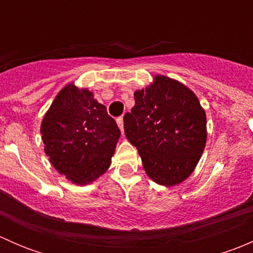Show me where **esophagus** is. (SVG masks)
<instances>
[{"mask_svg": "<svg viewBox=\"0 0 253 253\" xmlns=\"http://www.w3.org/2000/svg\"><path fill=\"white\" fill-rule=\"evenodd\" d=\"M116 122H117V126H119V128L121 129V132L122 133H124V117H119V119L116 120Z\"/></svg>", "mask_w": 253, "mask_h": 253, "instance_id": "34e87169", "label": "esophagus"}]
</instances>
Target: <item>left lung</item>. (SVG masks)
<instances>
[{"label":"left lung","mask_w":253,"mask_h":253,"mask_svg":"<svg viewBox=\"0 0 253 253\" xmlns=\"http://www.w3.org/2000/svg\"><path fill=\"white\" fill-rule=\"evenodd\" d=\"M125 134L137 147L143 168L154 182L175 186L198 164L207 142V117L196 94L178 81L155 76L134 91Z\"/></svg>","instance_id":"left-lung-1"}]
</instances>
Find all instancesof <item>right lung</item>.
Segmentation results:
<instances>
[{
  "mask_svg": "<svg viewBox=\"0 0 253 253\" xmlns=\"http://www.w3.org/2000/svg\"><path fill=\"white\" fill-rule=\"evenodd\" d=\"M40 132L52 167L76 185H88L109 169L121 136L105 106L73 83L56 95Z\"/></svg>",
  "mask_w": 253,
  "mask_h": 253,
  "instance_id": "add662e5",
  "label": "right lung"
}]
</instances>
